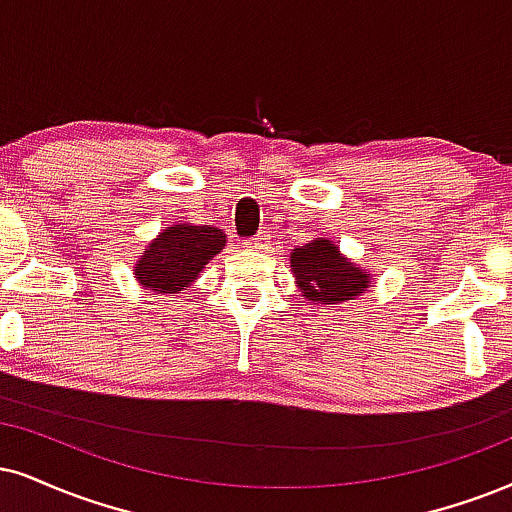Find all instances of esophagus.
I'll use <instances>...</instances> for the list:
<instances>
[{"label": "esophagus", "instance_id": "esophagus-1", "mask_svg": "<svg viewBox=\"0 0 512 512\" xmlns=\"http://www.w3.org/2000/svg\"><path fill=\"white\" fill-rule=\"evenodd\" d=\"M266 239H268L266 232H258V235L251 237L246 244H249V246H263V242H266Z\"/></svg>", "mask_w": 512, "mask_h": 512}]
</instances>
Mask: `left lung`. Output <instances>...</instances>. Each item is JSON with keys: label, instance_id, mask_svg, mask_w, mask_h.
I'll return each mask as SVG.
<instances>
[{"label": "left lung", "instance_id": "obj_1", "mask_svg": "<svg viewBox=\"0 0 512 512\" xmlns=\"http://www.w3.org/2000/svg\"><path fill=\"white\" fill-rule=\"evenodd\" d=\"M292 270L301 294L318 304H339L368 289V275L339 256V246L330 244V239H315L294 249Z\"/></svg>", "mask_w": 512, "mask_h": 512}]
</instances>
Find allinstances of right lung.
I'll use <instances>...</instances> for the list:
<instances>
[{
	"label": "right lung",
	"instance_id": "right-lung-1",
	"mask_svg": "<svg viewBox=\"0 0 512 512\" xmlns=\"http://www.w3.org/2000/svg\"><path fill=\"white\" fill-rule=\"evenodd\" d=\"M225 246V235L208 225H175L163 230L137 261L135 275L144 287L178 294L197 280L201 268Z\"/></svg>",
	"mask_w": 512,
	"mask_h": 512
}]
</instances>
